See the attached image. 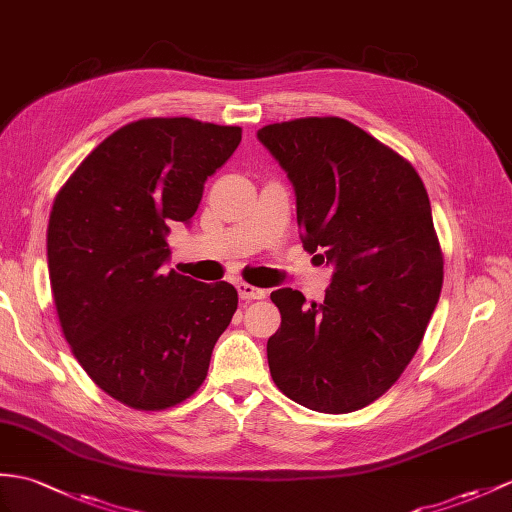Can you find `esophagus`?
I'll use <instances>...</instances> for the list:
<instances>
[{
    "label": "esophagus",
    "instance_id": "1",
    "mask_svg": "<svg viewBox=\"0 0 512 512\" xmlns=\"http://www.w3.org/2000/svg\"><path fill=\"white\" fill-rule=\"evenodd\" d=\"M237 292H240V296L244 301H259V299H266V290L261 288H255V285L251 283H237Z\"/></svg>",
    "mask_w": 512,
    "mask_h": 512
}]
</instances>
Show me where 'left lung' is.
Segmentation results:
<instances>
[{
  "label": "left lung",
  "instance_id": "obj_1",
  "mask_svg": "<svg viewBox=\"0 0 512 512\" xmlns=\"http://www.w3.org/2000/svg\"><path fill=\"white\" fill-rule=\"evenodd\" d=\"M296 192L303 246L336 266L325 301L270 294L277 388L301 406L347 414L379 399L417 353L443 288L430 198L412 163L342 117H299L257 133Z\"/></svg>",
  "mask_w": 512,
  "mask_h": 512
}]
</instances>
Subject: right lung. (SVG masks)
Returning <instances> with one entry per match:
<instances>
[{"instance_id": "1", "label": "right lung", "mask_w": 512, "mask_h": 512, "mask_svg": "<svg viewBox=\"0 0 512 512\" xmlns=\"http://www.w3.org/2000/svg\"><path fill=\"white\" fill-rule=\"evenodd\" d=\"M240 126L144 117L95 146L58 189L47 268L71 353L106 395L135 410L189 399L237 310L231 283L163 272L172 222L196 213Z\"/></svg>"}]
</instances>
